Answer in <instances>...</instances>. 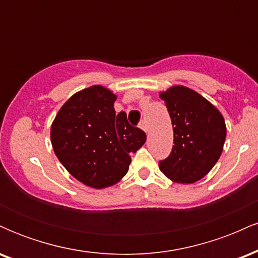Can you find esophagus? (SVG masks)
Segmentation results:
<instances>
[{"mask_svg":"<svg viewBox=\"0 0 258 258\" xmlns=\"http://www.w3.org/2000/svg\"><path fill=\"white\" fill-rule=\"evenodd\" d=\"M139 128L143 130L146 133L149 132V128H148V125H147L146 121H141V122H139Z\"/></svg>","mask_w":258,"mask_h":258,"instance_id":"1","label":"esophagus"}]
</instances>
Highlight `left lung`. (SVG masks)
<instances>
[{
	"label": "left lung",
	"instance_id": "8db88e82",
	"mask_svg": "<svg viewBox=\"0 0 258 258\" xmlns=\"http://www.w3.org/2000/svg\"><path fill=\"white\" fill-rule=\"evenodd\" d=\"M173 126L172 152L159 162L171 180L190 184L206 176L220 159L227 136L223 116L214 104L185 86L160 92Z\"/></svg>",
	"mask_w": 258,
	"mask_h": 258
}]
</instances>
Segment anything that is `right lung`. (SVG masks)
I'll use <instances>...</instances> for the list:
<instances>
[{
  "label": "right lung",
  "mask_w": 258,
  "mask_h": 258,
  "mask_svg": "<svg viewBox=\"0 0 258 258\" xmlns=\"http://www.w3.org/2000/svg\"><path fill=\"white\" fill-rule=\"evenodd\" d=\"M116 96L100 85L73 94L59 109L51 126V143L68 172L85 185L103 189L122 179L130 154L147 136L130 125L125 111L115 112Z\"/></svg>",
  "instance_id": "add662e5"
}]
</instances>
